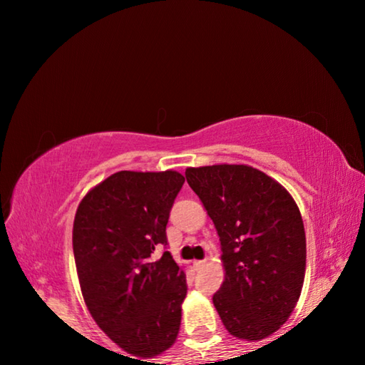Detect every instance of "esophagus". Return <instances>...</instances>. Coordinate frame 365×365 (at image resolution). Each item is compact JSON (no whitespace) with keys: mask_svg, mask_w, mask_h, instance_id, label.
<instances>
[{"mask_svg":"<svg viewBox=\"0 0 365 365\" xmlns=\"http://www.w3.org/2000/svg\"><path fill=\"white\" fill-rule=\"evenodd\" d=\"M205 264H206V261H195V262H193V267H195V269H201Z\"/></svg>","mask_w":365,"mask_h":365,"instance_id":"34e87169","label":"esophagus"}]
</instances>
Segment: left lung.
<instances>
[{
	"label": "left lung",
	"instance_id": "8db88e82",
	"mask_svg": "<svg viewBox=\"0 0 365 365\" xmlns=\"http://www.w3.org/2000/svg\"><path fill=\"white\" fill-rule=\"evenodd\" d=\"M217 228L225 280L212 296L222 324L237 338L262 339L287 322L306 272L299 209L274 178L250 165L185 172Z\"/></svg>",
	"mask_w": 365,
	"mask_h": 365
}]
</instances>
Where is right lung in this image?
Masks as SVG:
<instances>
[{"instance_id": "right-lung-1", "label": "right lung", "mask_w": 365, "mask_h": 365, "mask_svg": "<svg viewBox=\"0 0 365 365\" xmlns=\"http://www.w3.org/2000/svg\"><path fill=\"white\" fill-rule=\"evenodd\" d=\"M185 177L122 170L86 193L72 245L86 307L128 354L158 356L174 344L187 296L185 272L168 248L170 209Z\"/></svg>"}]
</instances>
